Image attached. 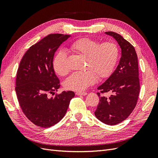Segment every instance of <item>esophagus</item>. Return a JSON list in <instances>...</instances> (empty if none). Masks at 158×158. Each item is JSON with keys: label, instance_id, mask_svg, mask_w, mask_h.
<instances>
[{"label": "esophagus", "instance_id": "1", "mask_svg": "<svg viewBox=\"0 0 158 158\" xmlns=\"http://www.w3.org/2000/svg\"><path fill=\"white\" fill-rule=\"evenodd\" d=\"M76 95H87V93L85 92H77L76 93Z\"/></svg>", "mask_w": 158, "mask_h": 158}]
</instances>
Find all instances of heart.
I'll return each instance as SVG.
<instances>
[{
	"label": "heart",
	"mask_w": 158,
	"mask_h": 158,
	"mask_svg": "<svg viewBox=\"0 0 158 158\" xmlns=\"http://www.w3.org/2000/svg\"><path fill=\"white\" fill-rule=\"evenodd\" d=\"M74 53L85 59V70L72 74L64 82V87L70 90L83 91L95 84L97 78L104 79L111 75L115 68L119 51L117 45L113 41L99 42L90 38H81L70 47ZM52 65L55 73L64 76L69 73L67 53L60 51L55 56Z\"/></svg>",
	"instance_id": "heart-1"
}]
</instances>
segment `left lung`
Instances as JSON below:
<instances>
[{
	"mask_svg": "<svg viewBox=\"0 0 158 158\" xmlns=\"http://www.w3.org/2000/svg\"><path fill=\"white\" fill-rule=\"evenodd\" d=\"M113 37L121 49V57L117 69L98 88L101 93L111 92L109 98L99 96L95 115L102 123L114 125L130 115L136 107L140 92L138 57L135 47L118 33L105 32Z\"/></svg>",
	"mask_w": 158,
	"mask_h": 158,
	"instance_id": "8db88e82",
	"label": "left lung"
}]
</instances>
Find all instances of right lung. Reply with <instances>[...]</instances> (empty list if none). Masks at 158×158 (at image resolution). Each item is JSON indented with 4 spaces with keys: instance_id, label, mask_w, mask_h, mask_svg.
<instances>
[{
    "instance_id": "right-lung-1",
    "label": "right lung",
    "mask_w": 158,
    "mask_h": 158,
    "mask_svg": "<svg viewBox=\"0 0 158 158\" xmlns=\"http://www.w3.org/2000/svg\"><path fill=\"white\" fill-rule=\"evenodd\" d=\"M70 37L48 35L30 47L19 65L15 88L18 102L27 118L38 127L48 128L59 123L75 95L72 91L51 95L60 88L52 65L55 52Z\"/></svg>"
}]
</instances>
